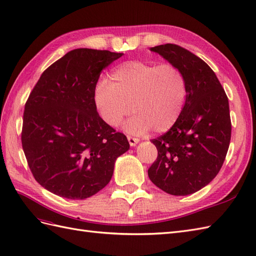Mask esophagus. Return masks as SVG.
<instances>
[{
  "label": "esophagus",
  "mask_w": 256,
  "mask_h": 256,
  "mask_svg": "<svg viewBox=\"0 0 256 256\" xmlns=\"http://www.w3.org/2000/svg\"><path fill=\"white\" fill-rule=\"evenodd\" d=\"M128 142H130V147H134V146L137 145V144L140 142L138 138H134V137H130V136H128Z\"/></svg>",
  "instance_id": "esophagus-1"
}]
</instances>
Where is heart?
Here are the masks:
<instances>
[{"instance_id":"obj_1","label":"heart","mask_w":256,"mask_h":256,"mask_svg":"<svg viewBox=\"0 0 256 256\" xmlns=\"http://www.w3.org/2000/svg\"><path fill=\"white\" fill-rule=\"evenodd\" d=\"M186 96L185 78L178 67L140 60L122 62L111 72V82L100 78L93 90L95 108L107 126H119L130 110L135 112L122 126L133 135L147 134L152 128L164 133L173 128Z\"/></svg>"}]
</instances>
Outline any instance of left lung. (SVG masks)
<instances>
[{
  "mask_svg": "<svg viewBox=\"0 0 256 256\" xmlns=\"http://www.w3.org/2000/svg\"><path fill=\"white\" fill-rule=\"evenodd\" d=\"M150 50L180 70L187 96L175 126L152 140L158 158L148 176L170 194H192L211 182L225 161L232 136L228 98L214 71L189 50L175 44Z\"/></svg>",
  "mask_w": 256,
  "mask_h": 256,
  "instance_id": "8db88e82",
  "label": "left lung"
}]
</instances>
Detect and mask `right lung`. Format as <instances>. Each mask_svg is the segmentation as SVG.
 <instances>
[{
    "label": "right lung",
    "mask_w": 256,
    "mask_h": 256,
    "mask_svg": "<svg viewBox=\"0 0 256 256\" xmlns=\"http://www.w3.org/2000/svg\"><path fill=\"white\" fill-rule=\"evenodd\" d=\"M123 53L70 50L45 70L24 106L22 142L36 180L62 198L83 200L106 186L126 136L98 114L93 102L102 71Z\"/></svg>",
    "instance_id": "right-lung-1"
}]
</instances>
